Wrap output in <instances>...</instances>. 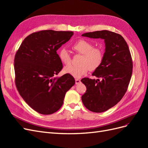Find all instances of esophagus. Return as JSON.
Returning <instances> with one entry per match:
<instances>
[{
    "mask_svg": "<svg viewBox=\"0 0 148 148\" xmlns=\"http://www.w3.org/2000/svg\"><path fill=\"white\" fill-rule=\"evenodd\" d=\"M81 83V81H80L79 79H75V83L77 84H79V83Z\"/></svg>",
    "mask_w": 148,
    "mask_h": 148,
    "instance_id": "1",
    "label": "esophagus"
}]
</instances>
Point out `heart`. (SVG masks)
Wrapping results in <instances>:
<instances>
[{
	"label": "heart",
	"mask_w": 148,
	"mask_h": 148,
	"mask_svg": "<svg viewBox=\"0 0 148 148\" xmlns=\"http://www.w3.org/2000/svg\"><path fill=\"white\" fill-rule=\"evenodd\" d=\"M73 50L82 57L79 60L78 66H65L64 71L74 78H79L86 74L88 70L95 71L101 65L104 53L100 49L95 48L93 44L85 39H80L76 42L72 46ZM60 61L66 65L71 64V57L65 49H61L58 52Z\"/></svg>",
	"instance_id": "obj_1"
}]
</instances>
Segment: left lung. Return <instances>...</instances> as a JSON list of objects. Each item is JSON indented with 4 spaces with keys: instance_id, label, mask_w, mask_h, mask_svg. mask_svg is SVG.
<instances>
[{
    "instance_id": "obj_1",
    "label": "left lung",
    "mask_w": 148,
    "mask_h": 148,
    "mask_svg": "<svg viewBox=\"0 0 148 148\" xmlns=\"http://www.w3.org/2000/svg\"><path fill=\"white\" fill-rule=\"evenodd\" d=\"M82 36L104 40L102 62L92 74L99 79L81 80L86 87L82 96L84 106L93 112H103L117 104L127 90L133 69L130 52L122 36L110 31H97Z\"/></svg>"
}]
</instances>
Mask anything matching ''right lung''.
<instances>
[{"label": "right lung", "instance_id": "obj_1", "mask_svg": "<svg viewBox=\"0 0 148 148\" xmlns=\"http://www.w3.org/2000/svg\"><path fill=\"white\" fill-rule=\"evenodd\" d=\"M73 31L44 30L33 33L22 42L14 60L15 84L20 96L35 111L56 112L66 92L75 83L69 74L56 77L62 69L57 51L69 41Z\"/></svg>", "mask_w": 148, "mask_h": 148}]
</instances>
